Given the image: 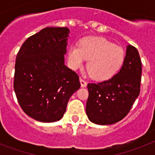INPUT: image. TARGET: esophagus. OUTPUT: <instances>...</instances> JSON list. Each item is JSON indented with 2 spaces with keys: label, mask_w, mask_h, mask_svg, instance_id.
Masks as SVG:
<instances>
[{
  "label": "esophagus",
  "mask_w": 155,
  "mask_h": 155,
  "mask_svg": "<svg viewBox=\"0 0 155 155\" xmlns=\"http://www.w3.org/2000/svg\"><path fill=\"white\" fill-rule=\"evenodd\" d=\"M80 84H81V87H87V84L84 80H83V79H80Z\"/></svg>",
  "instance_id": "34e87169"
}]
</instances>
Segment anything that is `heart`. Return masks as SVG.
<instances>
[{
	"mask_svg": "<svg viewBox=\"0 0 155 155\" xmlns=\"http://www.w3.org/2000/svg\"><path fill=\"white\" fill-rule=\"evenodd\" d=\"M68 58L73 69H79L87 60V68L92 78L98 80L110 79L120 69L125 58L124 51L101 37H87L79 47L73 45L68 49Z\"/></svg>",
	"mask_w": 155,
	"mask_h": 155,
	"instance_id": "heart-1",
	"label": "heart"
}]
</instances>
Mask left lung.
<instances>
[{
    "label": "left lung",
    "mask_w": 155,
    "mask_h": 155,
    "mask_svg": "<svg viewBox=\"0 0 155 155\" xmlns=\"http://www.w3.org/2000/svg\"><path fill=\"white\" fill-rule=\"evenodd\" d=\"M142 62L134 47L128 45L124 63L115 75L98 84H88L86 113L90 121L101 125L122 120L139 96Z\"/></svg>",
    "instance_id": "1"
}]
</instances>
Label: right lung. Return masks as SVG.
<instances>
[{
	"instance_id": "obj_1",
	"label": "right lung",
	"mask_w": 155,
	"mask_h": 155,
	"mask_svg": "<svg viewBox=\"0 0 155 155\" xmlns=\"http://www.w3.org/2000/svg\"><path fill=\"white\" fill-rule=\"evenodd\" d=\"M69 33L67 27L44 28L25 40L16 58L13 87L18 103L41 122L60 120L80 87L77 74L65 65Z\"/></svg>"
}]
</instances>
